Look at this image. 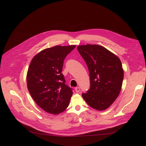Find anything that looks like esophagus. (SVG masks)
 Returning <instances> with one entry per match:
<instances>
[{
    "label": "esophagus",
    "mask_w": 146,
    "mask_h": 146,
    "mask_svg": "<svg viewBox=\"0 0 146 146\" xmlns=\"http://www.w3.org/2000/svg\"><path fill=\"white\" fill-rule=\"evenodd\" d=\"M75 91H76V92H77V93H79V92L80 91V88H79V87H76V88H75Z\"/></svg>",
    "instance_id": "34e87169"
}]
</instances>
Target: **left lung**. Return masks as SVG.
I'll return each mask as SVG.
<instances>
[{"mask_svg":"<svg viewBox=\"0 0 146 146\" xmlns=\"http://www.w3.org/2000/svg\"><path fill=\"white\" fill-rule=\"evenodd\" d=\"M88 66L90 86L82 97L92 108L105 110L118 96L124 78L119 58L102 46L86 44L77 47Z\"/></svg>","mask_w":146,"mask_h":146,"instance_id":"8db88e82","label":"left lung"}]
</instances>
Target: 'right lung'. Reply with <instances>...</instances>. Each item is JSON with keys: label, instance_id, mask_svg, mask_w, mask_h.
<instances>
[{"label": "right lung", "instance_id": "obj_1", "mask_svg": "<svg viewBox=\"0 0 146 146\" xmlns=\"http://www.w3.org/2000/svg\"><path fill=\"white\" fill-rule=\"evenodd\" d=\"M76 45L46 48L32 59L27 81L29 92L36 104L50 113L58 114L68 107L72 89L66 85L61 73L64 60Z\"/></svg>", "mask_w": 146, "mask_h": 146}]
</instances>
